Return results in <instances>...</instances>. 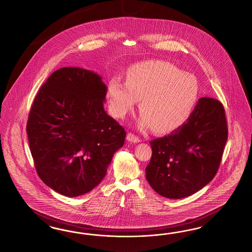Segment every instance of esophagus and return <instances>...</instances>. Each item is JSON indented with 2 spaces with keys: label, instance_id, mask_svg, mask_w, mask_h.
I'll list each match as a JSON object with an SVG mask.
<instances>
[{
  "label": "esophagus",
  "instance_id": "obj_1",
  "mask_svg": "<svg viewBox=\"0 0 252 252\" xmlns=\"http://www.w3.org/2000/svg\"><path fill=\"white\" fill-rule=\"evenodd\" d=\"M126 139H127L129 142H132V143H138V142H140V138H139L138 136L134 135V134H132V133H128V134H127V135H126Z\"/></svg>",
  "mask_w": 252,
  "mask_h": 252
}]
</instances>
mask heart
<instances>
[{"instance_id": "1", "label": "heart", "mask_w": 252, "mask_h": 252, "mask_svg": "<svg viewBox=\"0 0 252 252\" xmlns=\"http://www.w3.org/2000/svg\"><path fill=\"white\" fill-rule=\"evenodd\" d=\"M111 106L117 117L134 109L137 99L139 124L166 134L183 126L196 107L199 87L196 78L169 63L148 61L130 68L126 82L114 78L108 86Z\"/></svg>"}]
</instances>
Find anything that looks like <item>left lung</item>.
Instances as JSON below:
<instances>
[{
    "label": "left lung",
    "mask_w": 252,
    "mask_h": 252,
    "mask_svg": "<svg viewBox=\"0 0 252 252\" xmlns=\"http://www.w3.org/2000/svg\"><path fill=\"white\" fill-rule=\"evenodd\" d=\"M227 140L223 104L217 99L199 98L183 126L150 141L152 157L146 167L148 183L167 198L190 196L215 177Z\"/></svg>",
    "instance_id": "8db88e82"
}]
</instances>
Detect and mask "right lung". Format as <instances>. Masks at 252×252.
I'll return each instance as SVG.
<instances>
[{
    "label": "right lung",
    "instance_id": "right-lung-1",
    "mask_svg": "<svg viewBox=\"0 0 252 252\" xmlns=\"http://www.w3.org/2000/svg\"><path fill=\"white\" fill-rule=\"evenodd\" d=\"M101 76L78 67L51 74L37 94L26 131L37 174L66 196L92 190L104 178L126 132L104 111Z\"/></svg>",
    "mask_w": 252,
    "mask_h": 252
}]
</instances>
